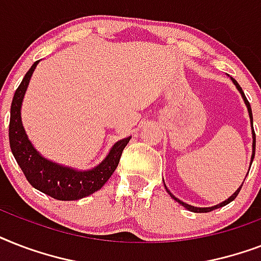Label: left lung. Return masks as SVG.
<instances>
[{
  "mask_svg": "<svg viewBox=\"0 0 261 261\" xmlns=\"http://www.w3.org/2000/svg\"><path fill=\"white\" fill-rule=\"evenodd\" d=\"M230 80H231V81H233V84H234V85H236V88H237V90H239V92H240V94H241V97H243L244 102H245V106H247V108H248V114H249V119H251V127H252V139H253V141H252V157H251V164H249V165H252V161H253V159H255V149H256V135H255V130H253V116H252L251 104H249V101H248V100H247V97H245V94H244L243 89H241V87H240V85H239V83H237V81H236L234 79H231V77H230ZM248 172H249V171H248ZM243 184H244V182H243ZM243 184H241V186H240L239 188H237V190H236V192H234V194L231 195V196H229V198H227L226 200H223L222 203H219V204H215V206H211V207H195V206H191V204H188V203H184V202H182V200H180V199H177V198H176V196H174V195L172 194L171 191L168 190V188H167V186H165V182H164V186H165V188H167L168 194L171 195V198H172V199H174V200H176V202H178V203H180V204H181L182 207H186L187 210L192 211V213H208V211H213V210H215V208H219V207H223V206H226V204H229V203H230V202H233V200H234V199H236V196H237V195H239V192H240V190H241V187H243Z\"/></svg>",
  "mask_w": 261,
  "mask_h": 261,
  "instance_id": "obj_1",
  "label": "left lung"
}]
</instances>
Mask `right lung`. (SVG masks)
Masks as SVG:
<instances>
[{"label": "right lung", "mask_w": 261, "mask_h": 261, "mask_svg": "<svg viewBox=\"0 0 261 261\" xmlns=\"http://www.w3.org/2000/svg\"><path fill=\"white\" fill-rule=\"evenodd\" d=\"M35 62L14 92L10 106L9 142L18 167L34 188L58 200H79L101 188L118 167L119 160L131 137L114 143L106 159L92 169L81 171L61 165L43 157L32 145L21 122V106L30 80L38 66Z\"/></svg>", "instance_id": "obj_1"}]
</instances>
